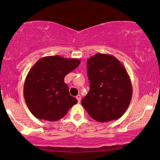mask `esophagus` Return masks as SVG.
<instances>
[{
    "label": "esophagus",
    "instance_id": "1",
    "mask_svg": "<svg viewBox=\"0 0 160 160\" xmlns=\"http://www.w3.org/2000/svg\"><path fill=\"white\" fill-rule=\"evenodd\" d=\"M76 98L78 99V103H80V101H81V97H80V95H78L77 96H76Z\"/></svg>",
    "mask_w": 160,
    "mask_h": 160
}]
</instances>
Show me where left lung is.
<instances>
[{"label": "left lung", "instance_id": "8db88e82", "mask_svg": "<svg viewBox=\"0 0 160 160\" xmlns=\"http://www.w3.org/2000/svg\"><path fill=\"white\" fill-rule=\"evenodd\" d=\"M90 91L82 99L90 117L99 122L117 120L129 106L132 85L126 68L117 58L95 54L88 59Z\"/></svg>", "mask_w": 160, "mask_h": 160}]
</instances>
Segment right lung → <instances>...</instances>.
<instances>
[{
  "label": "right lung",
  "mask_w": 160,
  "mask_h": 160,
  "mask_svg": "<svg viewBox=\"0 0 160 160\" xmlns=\"http://www.w3.org/2000/svg\"><path fill=\"white\" fill-rule=\"evenodd\" d=\"M79 59L59 55L39 59L30 69L23 85V95L36 118L55 121L63 118L78 100L69 93L67 74L78 67Z\"/></svg>",
  "instance_id": "obj_1"
}]
</instances>
